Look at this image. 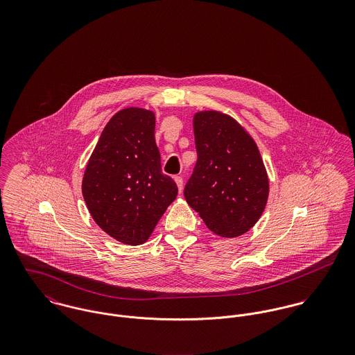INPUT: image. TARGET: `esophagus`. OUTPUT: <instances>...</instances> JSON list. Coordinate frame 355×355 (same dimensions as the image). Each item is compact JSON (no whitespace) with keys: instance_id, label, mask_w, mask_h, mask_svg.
Masks as SVG:
<instances>
[{"instance_id":"obj_1","label":"esophagus","mask_w":355,"mask_h":355,"mask_svg":"<svg viewBox=\"0 0 355 355\" xmlns=\"http://www.w3.org/2000/svg\"><path fill=\"white\" fill-rule=\"evenodd\" d=\"M173 180H175V182H176V184H178L179 193H182V190H183V178H182V176H175V178H173Z\"/></svg>"}]
</instances>
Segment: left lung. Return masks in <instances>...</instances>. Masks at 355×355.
Returning a JSON list of instances; mask_svg holds the SVG:
<instances>
[{"label": "left lung", "mask_w": 355, "mask_h": 355, "mask_svg": "<svg viewBox=\"0 0 355 355\" xmlns=\"http://www.w3.org/2000/svg\"><path fill=\"white\" fill-rule=\"evenodd\" d=\"M193 125L198 159L184 198L211 232L241 236L254 227L268 201L262 157L250 134L230 114L197 112Z\"/></svg>", "instance_id": "obj_1"}]
</instances>
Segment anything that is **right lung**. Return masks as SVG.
<instances>
[{
	"mask_svg": "<svg viewBox=\"0 0 355 355\" xmlns=\"http://www.w3.org/2000/svg\"><path fill=\"white\" fill-rule=\"evenodd\" d=\"M154 127L152 110H119L105 125L85 171L82 193L92 217L124 245L145 243L178 196L176 183L161 172Z\"/></svg>",
	"mask_w": 355,
	"mask_h": 355,
	"instance_id": "obj_1",
	"label": "right lung"
}]
</instances>
